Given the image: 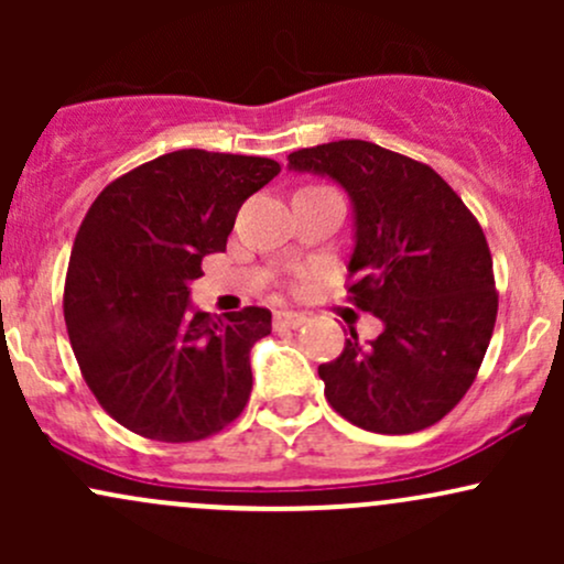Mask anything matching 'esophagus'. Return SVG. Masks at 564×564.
Wrapping results in <instances>:
<instances>
[{"instance_id":"34e87169","label":"esophagus","mask_w":564,"mask_h":564,"mask_svg":"<svg viewBox=\"0 0 564 564\" xmlns=\"http://www.w3.org/2000/svg\"><path fill=\"white\" fill-rule=\"evenodd\" d=\"M304 321H307V315L294 313V310H278L273 315V326L278 332H283V328H300Z\"/></svg>"}]
</instances>
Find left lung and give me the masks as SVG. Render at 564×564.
Returning a JSON list of instances; mask_svg holds the SVG:
<instances>
[{
	"label": "left lung",
	"mask_w": 564,
	"mask_h": 564,
	"mask_svg": "<svg viewBox=\"0 0 564 564\" xmlns=\"http://www.w3.org/2000/svg\"><path fill=\"white\" fill-rule=\"evenodd\" d=\"M291 170L328 174L355 206L347 300L384 323L371 345L349 328L318 366L339 416L379 435L437 424L475 381L498 291L485 232L432 166L377 142L336 140L289 153Z\"/></svg>",
	"instance_id": "obj_1"
}]
</instances>
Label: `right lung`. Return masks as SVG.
Listing matches in <instances>:
<instances>
[{"label": "right lung", "instance_id": "obj_1", "mask_svg": "<svg viewBox=\"0 0 564 564\" xmlns=\"http://www.w3.org/2000/svg\"><path fill=\"white\" fill-rule=\"evenodd\" d=\"M278 172L273 159L185 148L116 177L84 215L63 289L68 339L97 403L134 435L196 443L249 403L270 310L191 315L187 283Z\"/></svg>", "mask_w": 564, "mask_h": 564}]
</instances>
